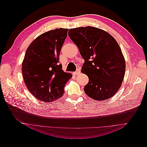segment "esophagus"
I'll return each instance as SVG.
<instances>
[{
    "label": "esophagus",
    "instance_id": "obj_1",
    "mask_svg": "<svg viewBox=\"0 0 147 147\" xmlns=\"http://www.w3.org/2000/svg\"><path fill=\"white\" fill-rule=\"evenodd\" d=\"M80 74V68H78V69H77L76 72H75L73 73V74H74V75H79Z\"/></svg>",
    "mask_w": 147,
    "mask_h": 147
}]
</instances>
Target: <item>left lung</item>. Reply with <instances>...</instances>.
I'll return each instance as SVG.
<instances>
[{
    "instance_id": "1",
    "label": "left lung",
    "mask_w": 147,
    "mask_h": 147,
    "mask_svg": "<svg viewBox=\"0 0 147 147\" xmlns=\"http://www.w3.org/2000/svg\"><path fill=\"white\" fill-rule=\"evenodd\" d=\"M84 60L81 72L89 82L84 88L91 98L104 100L113 96L121 87L126 69L118 43L106 31L87 26L69 30Z\"/></svg>"
}]
</instances>
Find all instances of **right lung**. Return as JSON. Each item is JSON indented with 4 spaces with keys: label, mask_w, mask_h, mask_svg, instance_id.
Segmentation results:
<instances>
[{
    "label": "right lung",
    "mask_w": 147,
    "mask_h": 147,
    "mask_svg": "<svg viewBox=\"0 0 147 147\" xmlns=\"http://www.w3.org/2000/svg\"><path fill=\"white\" fill-rule=\"evenodd\" d=\"M68 29L48 31L35 38L26 51L22 64L25 84L30 92L46 102L63 95L65 84L72 75L64 72L59 63V54Z\"/></svg>",
    "instance_id": "1"
}]
</instances>
